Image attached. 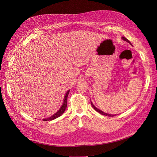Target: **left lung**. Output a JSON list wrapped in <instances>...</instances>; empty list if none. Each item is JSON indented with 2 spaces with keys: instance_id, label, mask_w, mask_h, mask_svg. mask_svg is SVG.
<instances>
[{
  "instance_id": "1",
  "label": "left lung",
  "mask_w": 157,
  "mask_h": 157,
  "mask_svg": "<svg viewBox=\"0 0 157 157\" xmlns=\"http://www.w3.org/2000/svg\"><path fill=\"white\" fill-rule=\"evenodd\" d=\"M122 38L124 40V41H126L127 42H128V43H129L131 45H132V44H131V43L126 38H125V37H122ZM91 105H92V106L94 107V109L97 111V112H98L99 113H100V114H101L102 115H104V116H109V117H114V116H115V115H112V114H107V113H104V112H102V110H99V109H98V108H96L94 105V104H93V102L91 101Z\"/></svg>"
}]
</instances>
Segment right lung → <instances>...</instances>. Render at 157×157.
Instances as JSON below:
<instances>
[{
    "label": "right lung",
    "mask_w": 157,
    "mask_h": 157,
    "mask_svg": "<svg viewBox=\"0 0 157 157\" xmlns=\"http://www.w3.org/2000/svg\"><path fill=\"white\" fill-rule=\"evenodd\" d=\"M69 93H70V90L67 91L64 98V101H63V105L61 107V108L59 109V110L57 112V113L56 114H55L53 116H51L50 117H48V118H47V119H43V121H52L53 119H55L58 117H59V116H61L63 113L65 111V109L66 108V106H67V98H68V96L69 94Z\"/></svg>",
    "instance_id": "obj_1"
}]
</instances>
